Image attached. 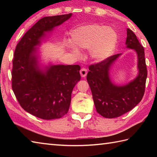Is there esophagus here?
Wrapping results in <instances>:
<instances>
[{"mask_svg": "<svg viewBox=\"0 0 157 157\" xmlns=\"http://www.w3.org/2000/svg\"><path fill=\"white\" fill-rule=\"evenodd\" d=\"M79 73H80V75H81L82 78H85L86 75H87L88 71H87V69H85V68H82L81 70H80V71H79Z\"/></svg>", "mask_w": 157, "mask_h": 157, "instance_id": "34e87169", "label": "esophagus"}]
</instances>
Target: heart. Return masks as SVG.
Wrapping results in <instances>:
<instances>
[{"label":"heart","mask_w":157,"mask_h":157,"mask_svg":"<svg viewBox=\"0 0 157 157\" xmlns=\"http://www.w3.org/2000/svg\"><path fill=\"white\" fill-rule=\"evenodd\" d=\"M73 44L69 47L77 56H80L78 48L89 50V55L95 62H102L111 56L117 44V34L111 27L92 23L73 29Z\"/></svg>","instance_id":"1"}]
</instances>
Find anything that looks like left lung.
Returning <instances> with one entry per match:
<instances>
[{
	"mask_svg": "<svg viewBox=\"0 0 157 157\" xmlns=\"http://www.w3.org/2000/svg\"><path fill=\"white\" fill-rule=\"evenodd\" d=\"M126 48L137 54L138 75L128 84L117 85L111 78L113 65L121 53L110 56L105 61L89 67L87 81L97 111L105 118H115L134 108L144 96L147 78L144 47L131 29H127Z\"/></svg>",
	"mask_w": 157,
	"mask_h": 157,
	"instance_id": "1",
	"label": "left lung"
}]
</instances>
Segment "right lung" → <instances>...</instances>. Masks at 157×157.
<instances>
[{
  "label": "right lung",
  "mask_w": 157,
  "mask_h": 157,
  "mask_svg": "<svg viewBox=\"0 0 157 157\" xmlns=\"http://www.w3.org/2000/svg\"><path fill=\"white\" fill-rule=\"evenodd\" d=\"M72 13L44 17L25 33L16 46L13 60L12 88L25 111L42 119L67 113L74 86L81 79L78 65L41 66L39 46L55 27Z\"/></svg>",
  "instance_id": "add662e5"
}]
</instances>
